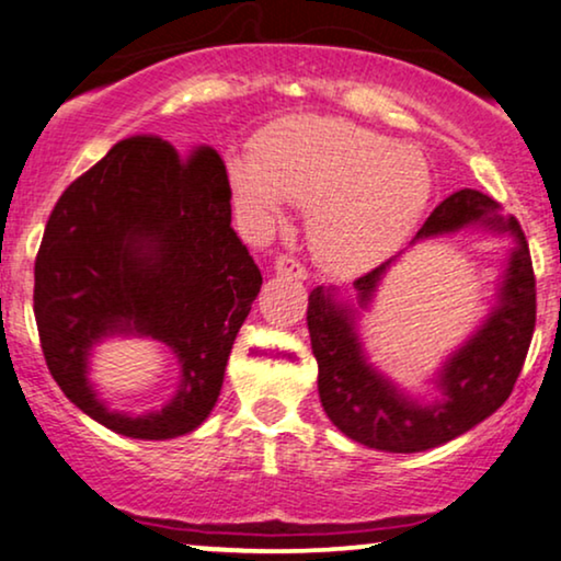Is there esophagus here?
<instances>
[{
	"label": "esophagus",
	"mask_w": 561,
	"mask_h": 561,
	"mask_svg": "<svg viewBox=\"0 0 561 561\" xmlns=\"http://www.w3.org/2000/svg\"><path fill=\"white\" fill-rule=\"evenodd\" d=\"M274 272L276 274H285V276H289V279H297V282L308 279V272H305V266L300 264V261H295V259H289V256L276 259Z\"/></svg>",
	"instance_id": "34e87169"
}]
</instances>
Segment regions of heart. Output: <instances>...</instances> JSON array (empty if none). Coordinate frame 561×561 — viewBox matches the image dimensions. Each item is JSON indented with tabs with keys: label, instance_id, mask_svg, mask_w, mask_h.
I'll list each match as a JSON object with an SVG mask.
<instances>
[{
	"label": "heart",
	"instance_id": "obj_1",
	"mask_svg": "<svg viewBox=\"0 0 561 561\" xmlns=\"http://www.w3.org/2000/svg\"><path fill=\"white\" fill-rule=\"evenodd\" d=\"M232 188L256 232L279 228L287 202L308 211V240L325 272L354 276L382 264L427 209V158L344 118L274 126L256 162H232Z\"/></svg>",
	"mask_w": 561,
	"mask_h": 561
}]
</instances>
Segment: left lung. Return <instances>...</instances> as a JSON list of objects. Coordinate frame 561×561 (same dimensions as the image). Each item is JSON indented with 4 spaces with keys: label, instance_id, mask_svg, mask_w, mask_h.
I'll return each mask as SVG.
<instances>
[{
    "label": "left lung",
    "instance_id": "8db88e82",
    "mask_svg": "<svg viewBox=\"0 0 561 561\" xmlns=\"http://www.w3.org/2000/svg\"><path fill=\"white\" fill-rule=\"evenodd\" d=\"M513 238L505 272L479 329L445 357L432 382L437 396L420 401L386 378L365 354L359 318L378 295L396 259L354 282V300L316 287L308 297L310 346L318 359V396L329 420L354 443L386 453H422L450 443L492 416L513 393L536 325V279L526 236L494 198L460 188L427 217L411 245L460 230Z\"/></svg>",
    "mask_w": 561,
    "mask_h": 561
}]
</instances>
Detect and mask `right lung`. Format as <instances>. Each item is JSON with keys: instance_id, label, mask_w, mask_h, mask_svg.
Wrapping results in <instances>:
<instances>
[{"instance_id": "add662e5", "label": "right lung", "mask_w": 561, "mask_h": 561, "mask_svg": "<svg viewBox=\"0 0 561 561\" xmlns=\"http://www.w3.org/2000/svg\"><path fill=\"white\" fill-rule=\"evenodd\" d=\"M228 170L211 147L181 154L131 137L64 191L35 259L33 313L54 380L77 409L118 435L173 439L215 409L261 272L232 230ZM165 343L180 391L145 415L107 409L89 380L105 337Z\"/></svg>"}]
</instances>
